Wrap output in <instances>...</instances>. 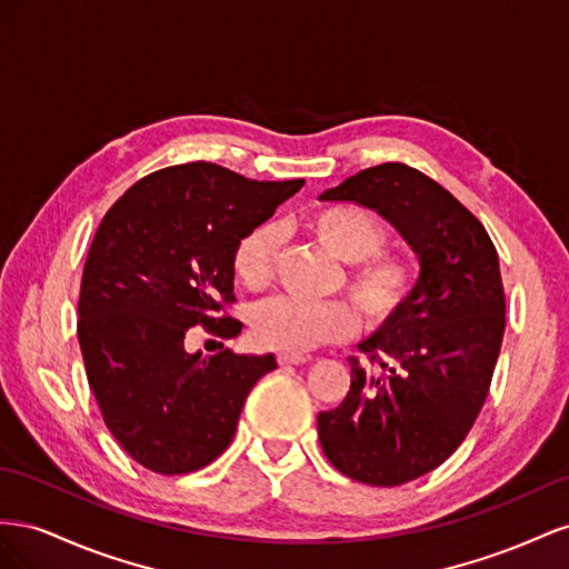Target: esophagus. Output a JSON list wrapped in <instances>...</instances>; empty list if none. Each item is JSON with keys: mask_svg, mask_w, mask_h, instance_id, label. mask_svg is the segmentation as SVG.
<instances>
[{"mask_svg": "<svg viewBox=\"0 0 569 569\" xmlns=\"http://www.w3.org/2000/svg\"><path fill=\"white\" fill-rule=\"evenodd\" d=\"M276 360H279L281 367H288V365H305L307 357L300 355V352H281L279 357H276Z\"/></svg>", "mask_w": 569, "mask_h": 569, "instance_id": "34e87169", "label": "esophagus"}]
</instances>
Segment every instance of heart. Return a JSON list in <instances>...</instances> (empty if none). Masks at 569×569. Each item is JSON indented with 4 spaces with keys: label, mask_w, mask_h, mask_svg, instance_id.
Listing matches in <instances>:
<instances>
[{
    "label": "heart",
    "mask_w": 569,
    "mask_h": 569,
    "mask_svg": "<svg viewBox=\"0 0 569 569\" xmlns=\"http://www.w3.org/2000/svg\"><path fill=\"white\" fill-rule=\"evenodd\" d=\"M312 236L340 262L355 264L348 279L350 296L369 323H386L408 302L415 288L410 264L393 254H379L386 246L381 221L362 207L333 204L307 219ZM276 231L259 223L233 248L236 279L252 290L271 276ZM357 329V315L348 302H305L271 298L252 315V333L259 346L281 352H307L336 343Z\"/></svg>",
    "instance_id": "heart-1"
}]
</instances>
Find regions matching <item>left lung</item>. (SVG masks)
<instances>
[{"label": "left lung", "instance_id": "obj_1", "mask_svg": "<svg viewBox=\"0 0 569 569\" xmlns=\"http://www.w3.org/2000/svg\"><path fill=\"white\" fill-rule=\"evenodd\" d=\"M375 209L408 242L419 276L402 310L348 357L350 391L317 429L329 462L371 486H400L446 462L489 393L506 331L498 252L481 221L421 171L388 161L323 190Z\"/></svg>", "mask_w": 569, "mask_h": 569}]
</instances>
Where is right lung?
<instances>
[{
	"label": "right lung",
	"instance_id": "1",
	"mask_svg": "<svg viewBox=\"0 0 569 569\" xmlns=\"http://www.w3.org/2000/svg\"><path fill=\"white\" fill-rule=\"evenodd\" d=\"M252 181L209 161L169 167L128 188L90 246L78 300V343L107 429L142 467L188 475L236 436L252 386L276 357L186 350L192 327L221 338L242 323L233 248L302 188Z\"/></svg>",
	"mask_w": 569,
	"mask_h": 569
}]
</instances>
